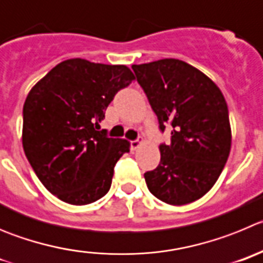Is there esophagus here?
Here are the masks:
<instances>
[{"label": "esophagus", "mask_w": 263, "mask_h": 263, "mask_svg": "<svg viewBox=\"0 0 263 263\" xmlns=\"http://www.w3.org/2000/svg\"><path fill=\"white\" fill-rule=\"evenodd\" d=\"M141 144H143V140H139V139H137V140L131 141V149H132V151H136V149L139 148Z\"/></svg>", "instance_id": "obj_1"}]
</instances>
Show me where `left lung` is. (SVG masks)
<instances>
[{"label": "left lung", "mask_w": 263, "mask_h": 263, "mask_svg": "<svg viewBox=\"0 0 263 263\" xmlns=\"http://www.w3.org/2000/svg\"><path fill=\"white\" fill-rule=\"evenodd\" d=\"M132 69L161 131L172 127L170 144L160 145V164L144 174L146 186L167 204L195 202L211 190L231 152L226 98L211 79L182 60L162 59Z\"/></svg>", "instance_id": "8db88e82"}]
</instances>
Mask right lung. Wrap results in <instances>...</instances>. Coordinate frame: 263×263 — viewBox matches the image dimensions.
Listing matches in <instances>:
<instances>
[{
  "label": "right lung",
  "mask_w": 263,
  "mask_h": 263,
  "mask_svg": "<svg viewBox=\"0 0 263 263\" xmlns=\"http://www.w3.org/2000/svg\"><path fill=\"white\" fill-rule=\"evenodd\" d=\"M135 80L126 65L69 59L32 87L23 105L22 144L44 187L60 200L84 205L111 187L117 161L129 141L96 131L115 94Z\"/></svg>",
  "instance_id": "right-lung-1"
}]
</instances>
